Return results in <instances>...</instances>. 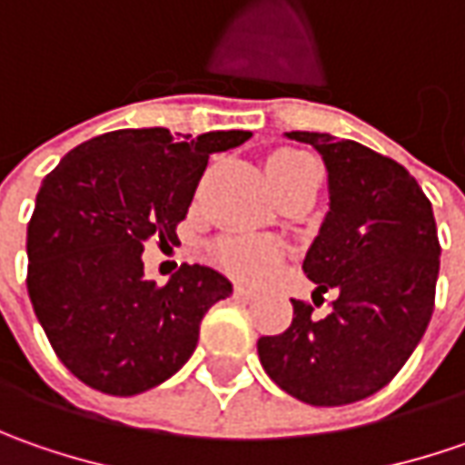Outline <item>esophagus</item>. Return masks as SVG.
<instances>
[{"label":"esophagus","mask_w":465,"mask_h":465,"mask_svg":"<svg viewBox=\"0 0 465 465\" xmlns=\"http://www.w3.org/2000/svg\"><path fill=\"white\" fill-rule=\"evenodd\" d=\"M256 295L251 287H242V284H235V297H241V300H251V297Z\"/></svg>","instance_id":"esophagus-1"}]
</instances>
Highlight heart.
I'll use <instances>...</instances> for the list:
<instances>
[{"label":"heart","mask_w":465,"mask_h":465,"mask_svg":"<svg viewBox=\"0 0 465 465\" xmlns=\"http://www.w3.org/2000/svg\"><path fill=\"white\" fill-rule=\"evenodd\" d=\"M312 165V160L302 153H277L266 160V173L272 186L295 175L302 168ZM214 261L223 266L227 274L242 282H259L269 277L272 269L282 261V245L274 241H261V238H232L217 245Z\"/></svg>","instance_id":"1"}]
</instances>
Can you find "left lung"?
Listing matches in <instances>:
<instances>
[{
    "label": "left lung",
    "instance_id": "left-lung-1",
    "mask_svg": "<svg viewBox=\"0 0 465 465\" xmlns=\"http://www.w3.org/2000/svg\"><path fill=\"white\" fill-rule=\"evenodd\" d=\"M287 136L312 144L329 170L331 209L302 272L318 284L315 295L333 290L336 300L326 318L292 300L290 329L261 336L259 360L300 401L344 406L391 383L424 336L435 311L438 224L396 160L331 134Z\"/></svg>",
    "mask_w": 465,
    "mask_h": 465
}]
</instances>
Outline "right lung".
<instances>
[{
    "mask_svg": "<svg viewBox=\"0 0 465 465\" xmlns=\"http://www.w3.org/2000/svg\"><path fill=\"white\" fill-rule=\"evenodd\" d=\"M251 132L173 136L118 129L64 154L27 223V295L64 367L108 396L150 391L186 365L206 311L232 284L183 263L168 284L144 279V242H178L212 153Z\"/></svg>",
    "mask_w": 465,
    "mask_h": 465,
    "instance_id": "obj_1",
    "label": "right lung"
}]
</instances>
